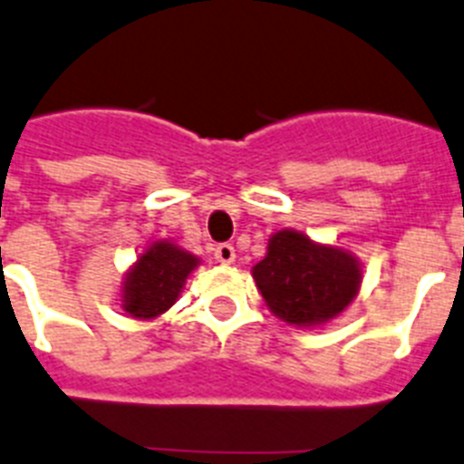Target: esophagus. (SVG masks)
<instances>
[{
  "instance_id": "esophagus-1",
  "label": "esophagus",
  "mask_w": 464,
  "mask_h": 464,
  "mask_svg": "<svg viewBox=\"0 0 464 464\" xmlns=\"http://www.w3.org/2000/svg\"><path fill=\"white\" fill-rule=\"evenodd\" d=\"M215 259L219 261V264H224V266L233 264V261H236V247H233V245H228V243L217 245V247H215Z\"/></svg>"
}]
</instances>
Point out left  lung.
<instances>
[{"label": "left lung", "instance_id": "8db88e82", "mask_svg": "<svg viewBox=\"0 0 464 464\" xmlns=\"http://www.w3.org/2000/svg\"><path fill=\"white\" fill-rule=\"evenodd\" d=\"M252 277L277 320L289 327H322L354 301L362 264L348 249L282 228L271 236Z\"/></svg>", "mask_w": 464, "mask_h": 464}]
</instances>
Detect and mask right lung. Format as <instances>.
I'll return each mask as SVG.
<instances>
[{"instance_id": "1", "label": "right lung", "mask_w": 464, "mask_h": 464, "mask_svg": "<svg viewBox=\"0 0 464 464\" xmlns=\"http://www.w3.org/2000/svg\"><path fill=\"white\" fill-rule=\"evenodd\" d=\"M200 259L172 240H154L121 282V308L135 320H156L175 305Z\"/></svg>"}]
</instances>
